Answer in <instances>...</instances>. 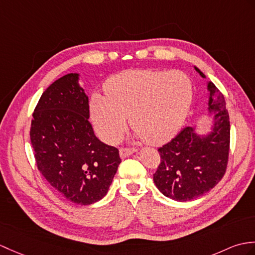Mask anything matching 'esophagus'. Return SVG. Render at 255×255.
<instances>
[{
  "instance_id": "esophagus-1",
  "label": "esophagus",
  "mask_w": 255,
  "mask_h": 255,
  "mask_svg": "<svg viewBox=\"0 0 255 255\" xmlns=\"http://www.w3.org/2000/svg\"><path fill=\"white\" fill-rule=\"evenodd\" d=\"M135 151L137 150H135L134 147H122V149L120 150V154L122 157H126V156L131 155L132 153H134Z\"/></svg>"
}]
</instances>
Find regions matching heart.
Segmentation results:
<instances>
[{"label": "heart", "instance_id": "obj_1", "mask_svg": "<svg viewBox=\"0 0 255 255\" xmlns=\"http://www.w3.org/2000/svg\"><path fill=\"white\" fill-rule=\"evenodd\" d=\"M105 93L93 92L90 115L97 131L115 143L127 125L153 144L171 139L190 111L193 82L181 70H128L112 77Z\"/></svg>", "mask_w": 255, "mask_h": 255}]
</instances>
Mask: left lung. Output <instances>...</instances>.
<instances>
[{
	"label": "left lung",
	"mask_w": 255,
	"mask_h": 255,
	"mask_svg": "<svg viewBox=\"0 0 255 255\" xmlns=\"http://www.w3.org/2000/svg\"><path fill=\"white\" fill-rule=\"evenodd\" d=\"M194 68L205 78L199 68ZM208 89L209 110L215 113L211 132L199 135L192 127H186L157 150L161 163L153 180L165 197L180 202L209 192L226 173L230 145L229 115L223 94L219 93L216 101L211 98L218 93L215 85L210 81Z\"/></svg>",
	"instance_id": "1"
}]
</instances>
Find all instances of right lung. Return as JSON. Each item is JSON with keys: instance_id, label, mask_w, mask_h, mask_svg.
I'll return each instance as SVG.
<instances>
[{"instance_id": "add662e5", "label": "right lung", "mask_w": 255, "mask_h": 255, "mask_svg": "<svg viewBox=\"0 0 255 255\" xmlns=\"http://www.w3.org/2000/svg\"><path fill=\"white\" fill-rule=\"evenodd\" d=\"M78 74L63 76L42 93L32 114L30 140L38 169L70 202L96 203L108 193L122 159L101 142L89 122V99Z\"/></svg>"}]
</instances>
